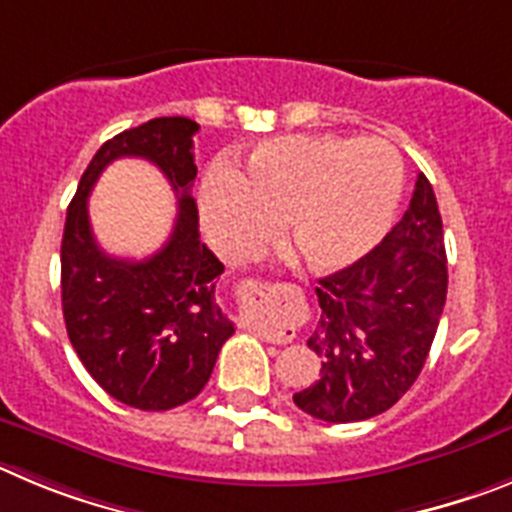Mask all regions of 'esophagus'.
Returning a JSON list of instances; mask_svg holds the SVG:
<instances>
[{"mask_svg":"<svg viewBox=\"0 0 512 512\" xmlns=\"http://www.w3.org/2000/svg\"><path fill=\"white\" fill-rule=\"evenodd\" d=\"M262 336H265L267 342H273V344H288L290 339L296 336V329H290V326H283V329H270V331L265 329L262 331Z\"/></svg>","mask_w":512,"mask_h":512,"instance_id":"obj_1","label":"esophagus"}]
</instances>
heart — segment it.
<instances>
[{"instance_id":"heart-1","label":"heart","mask_w":512,"mask_h":512,"mask_svg":"<svg viewBox=\"0 0 512 512\" xmlns=\"http://www.w3.org/2000/svg\"><path fill=\"white\" fill-rule=\"evenodd\" d=\"M403 188V165L388 142L334 135L278 137L255 147L245 178L216 168L199 196L211 245L250 257L283 239L298 262L334 273L385 237Z\"/></svg>"}]
</instances>
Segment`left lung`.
<instances>
[{"instance_id":"left-lung-1","label":"left lung","mask_w":512,"mask_h":512,"mask_svg":"<svg viewBox=\"0 0 512 512\" xmlns=\"http://www.w3.org/2000/svg\"><path fill=\"white\" fill-rule=\"evenodd\" d=\"M446 280L439 204L418 173L411 206L380 245L319 280L321 319L308 347L321 372L293 403L329 423L365 421L398 403L434 344Z\"/></svg>"}]
</instances>
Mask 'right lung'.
Segmentation results:
<instances>
[{"instance_id":"add662e5","label":"right lung","mask_w":512,"mask_h":512,"mask_svg":"<svg viewBox=\"0 0 512 512\" xmlns=\"http://www.w3.org/2000/svg\"><path fill=\"white\" fill-rule=\"evenodd\" d=\"M196 132L199 124L188 117H158L119 132L96 150L66 214L61 298L68 339L101 388L140 411H170L196 398L234 334L214 298L224 265L201 242L191 196ZM119 157L150 159L177 191V227L145 261L107 256L90 232L88 193Z\"/></svg>"}]
</instances>
